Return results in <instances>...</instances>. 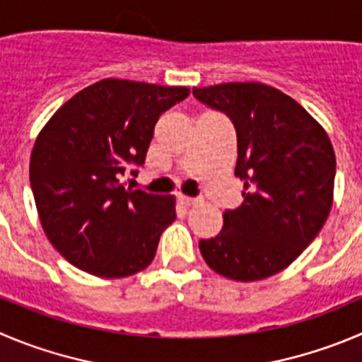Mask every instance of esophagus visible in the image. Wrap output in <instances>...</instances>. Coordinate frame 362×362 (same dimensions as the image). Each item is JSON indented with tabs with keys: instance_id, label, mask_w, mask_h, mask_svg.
<instances>
[{
	"instance_id": "1",
	"label": "esophagus",
	"mask_w": 362,
	"mask_h": 362,
	"mask_svg": "<svg viewBox=\"0 0 362 362\" xmlns=\"http://www.w3.org/2000/svg\"><path fill=\"white\" fill-rule=\"evenodd\" d=\"M179 201H181V204H185L187 208H190V206H195L199 204V199H194V197H187V195H179Z\"/></svg>"
}]
</instances>
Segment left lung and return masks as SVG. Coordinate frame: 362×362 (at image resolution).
I'll list each match as a JSON object with an SVG mask.
<instances>
[{
    "instance_id": "left-lung-1",
    "label": "left lung",
    "mask_w": 362,
    "mask_h": 362,
    "mask_svg": "<svg viewBox=\"0 0 362 362\" xmlns=\"http://www.w3.org/2000/svg\"><path fill=\"white\" fill-rule=\"evenodd\" d=\"M235 124L243 202L223 213L215 238L199 249L211 270L233 281H261L290 267L316 238L334 197L336 154L304 106L270 85L194 88Z\"/></svg>"
}]
</instances>
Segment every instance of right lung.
Segmentation results:
<instances>
[{"label":"right lung","instance_id":"obj_1","mask_svg":"<svg viewBox=\"0 0 362 362\" xmlns=\"http://www.w3.org/2000/svg\"><path fill=\"white\" fill-rule=\"evenodd\" d=\"M187 87L106 78L57 110L30 158V185L51 245L92 275L119 279L151 264L175 220V199L120 183L140 167L165 110ZM136 174V170H132Z\"/></svg>","mask_w":362,"mask_h":362}]
</instances>
